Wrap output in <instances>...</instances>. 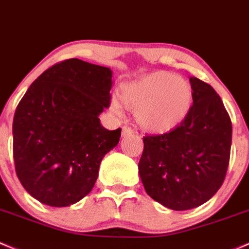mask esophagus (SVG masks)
I'll list each match as a JSON object with an SVG mask.
<instances>
[{"label":"esophagus","instance_id":"esophagus-1","mask_svg":"<svg viewBox=\"0 0 249 249\" xmlns=\"http://www.w3.org/2000/svg\"><path fill=\"white\" fill-rule=\"evenodd\" d=\"M132 133H133V130L130 126H124V127H123V131H122L123 137H126V136L132 135Z\"/></svg>","mask_w":249,"mask_h":249}]
</instances>
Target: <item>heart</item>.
Masks as SVG:
<instances>
[{
	"label": "heart",
	"instance_id": "obj_1",
	"mask_svg": "<svg viewBox=\"0 0 249 249\" xmlns=\"http://www.w3.org/2000/svg\"><path fill=\"white\" fill-rule=\"evenodd\" d=\"M119 96L123 105L135 112L141 129L166 133L187 117L193 103V89L186 78L156 71L125 83ZM111 108L118 114L122 112L117 100H112Z\"/></svg>",
	"mask_w": 249,
	"mask_h": 249
}]
</instances>
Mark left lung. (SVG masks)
Listing matches in <instances>:
<instances>
[{"label":"left lung","mask_w":249,"mask_h":249,"mask_svg":"<svg viewBox=\"0 0 249 249\" xmlns=\"http://www.w3.org/2000/svg\"><path fill=\"white\" fill-rule=\"evenodd\" d=\"M193 105L172 131L143 137L138 173L145 192L166 208L190 210L219 190L228 169L231 120L216 90L190 77Z\"/></svg>","instance_id":"1"}]
</instances>
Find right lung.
<instances>
[{
  "mask_svg": "<svg viewBox=\"0 0 249 249\" xmlns=\"http://www.w3.org/2000/svg\"><path fill=\"white\" fill-rule=\"evenodd\" d=\"M111 88L109 68L71 58L45 70L21 99L13 120L15 171L36 200L63 208L93 190L122 132L99 119Z\"/></svg>",
  "mask_w": 249,
  "mask_h": 249,
  "instance_id": "add662e5",
  "label": "right lung"
}]
</instances>
